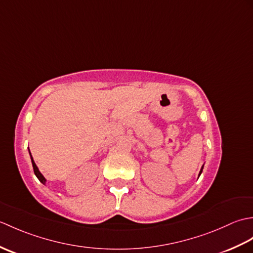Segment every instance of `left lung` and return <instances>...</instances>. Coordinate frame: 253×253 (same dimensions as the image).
I'll return each instance as SVG.
<instances>
[{
	"instance_id": "1",
	"label": "left lung",
	"mask_w": 253,
	"mask_h": 253,
	"mask_svg": "<svg viewBox=\"0 0 253 253\" xmlns=\"http://www.w3.org/2000/svg\"><path fill=\"white\" fill-rule=\"evenodd\" d=\"M202 169H203V166L201 168V169H200V173H199V175H201V173H202Z\"/></svg>"
}]
</instances>
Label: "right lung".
Instances as JSON below:
<instances>
[{"mask_svg":"<svg viewBox=\"0 0 253 253\" xmlns=\"http://www.w3.org/2000/svg\"><path fill=\"white\" fill-rule=\"evenodd\" d=\"M29 149V148H28ZM29 153H30V151H29ZM30 158H31V162H32V168H34V171H35V175L37 176V178L40 180V182H42V184L43 185H45V182H46V179L44 178V176L42 175L41 173H40V170H39V169H38V166L36 165V163H35V161H34V159H32V157H31V153H30Z\"/></svg>","mask_w":253,"mask_h":253,"instance_id":"right-lung-1","label":"right lung"}]
</instances>
